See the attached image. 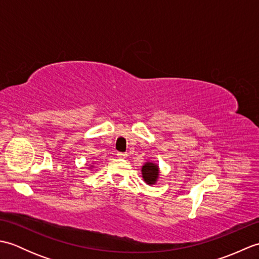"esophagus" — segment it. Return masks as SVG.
<instances>
[{
	"instance_id": "34e87169",
	"label": "esophagus",
	"mask_w": 259,
	"mask_h": 259,
	"mask_svg": "<svg viewBox=\"0 0 259 259\" xmlns=\"http://www.w3.org/2000/svg\"><path fill=\"white\" fill-rule=\"evenodd\" d=\"M117 156H118L119 158H125V157H126V152H118Z\"/></svg>"
}]
</instances>
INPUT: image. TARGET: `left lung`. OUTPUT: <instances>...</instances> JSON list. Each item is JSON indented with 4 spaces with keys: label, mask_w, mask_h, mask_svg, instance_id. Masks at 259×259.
Masks as SVG:
<instances>
[{
    "label": "left lung",
    "mask_w": 259,
    "mask_h": 259,
    "mask_svg": "<svg viewBox=\"0 0 259 259\" xmlns=\"http://www.w3.org/2000/svg\"><path fill=\"white\" fill-rule=\"evenodd\" d=\"M142 177L148 185H153L158 178V166L155 163L147 162L142 167Z\"/></svg>",
    "instance_id": "obj_1"
}]
</instances>
